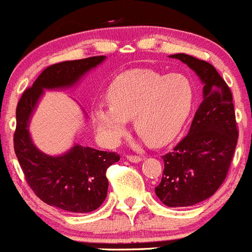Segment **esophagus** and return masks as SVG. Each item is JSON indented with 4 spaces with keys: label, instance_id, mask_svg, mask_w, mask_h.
<instances>
[{
    "label": "esophagus",
    "instance_id": "34e87169",
    "mask_svg": "<svg viewBox=\"0 0 252 252\" xmlns=\"http://www.w3.org/2000/svg\"><path fill=\"white\" fill-rule=\"evenodd\" d=\"M126 158H127L130 162H132V163H138V162H141V160H142V157H141V156L127 155V156H126Z\"/></svg>",
    "mask_w": 252,
    "mask_h": 252
}]
</instances>
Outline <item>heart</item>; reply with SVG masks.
<instances>
[{
	"mask_svg": "<svg viewBox=\"0 0 252 252\" xmlns=\"http://www.w3.org/2000/svg\"><path fill=\"white\" fill-rule=\"evenodd\" d=\"M196 99L195 85L188 75H164L136 69L117 76L107 90L106 104L93 109V121L107 145H117L127 132L128 120L153 147L172 142L190 117Z\"/></svg>",
	"mask_w": 252,
	"mask_h": 252,
	"instance_id": "obj_1",
	"label": "heart"
}]
</instances>
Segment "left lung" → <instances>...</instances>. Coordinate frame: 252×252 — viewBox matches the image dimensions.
Listing matches in <instances>:
<instances>
[{"label":"left lung","mask_w":252,"mask_h":252,"mask_svg":"<svg viewBox=\"0 0 252 252\" xmlns=\"http://www.w3.org/2000/svg\"><path fill=\"white\" fill-rule=\"evenodd\" d=\"M187 64L203 84V100L189 132L162 157V181L156 195L171 208L191 207L208 199L226 178L238 143L232 94L217 69L188 54H173Z\"/></svg>","instance_id":"8db88e82"}]
</instances>
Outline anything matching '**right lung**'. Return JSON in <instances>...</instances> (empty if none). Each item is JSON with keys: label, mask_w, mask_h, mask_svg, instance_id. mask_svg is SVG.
Wrapping results in <instances>:
<instances>
[{"label": "right lung", "mask_w": 252, "mask_h": 252, "mask_svg": "<svg viewBox=\"0 0 252 252\" xmlns=\"http://www.w3.org/2000/svg\"><path fill=\"white\" fill-rule=\"evenodd\" d=\"M105 59L104 56L92 57L48 66L17 105L14 152L26 181L40 200L69 213L94 212L104 203L109 187L105 173L119 162L120 156L79 143L62 155H47L33 142L30 124L45 90H65L78 85Z\"/></svg>", "instance_id": "1"}]
</instances>
